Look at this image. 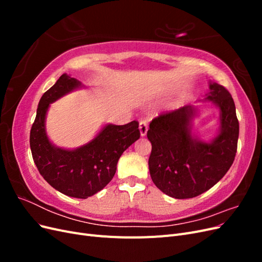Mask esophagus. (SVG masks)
Returning a JSON list of instances; mask_svg holds the SVG:
<instances>
[{"mask_svg": "<svg viewBox=\"0 0 262 262\" xmlns=\"http://www.w3.org/2000/svg\"><path fill=\"white\" fill-rule=\"evenodd\" d=\"M139 130H140V134L141 137H145L146 136V132L148 130V125L146 121H141L139 124Z\"/></svg>", "mask_w": 262, "mask_h": 262, "instance_id": "1", "label": "esophagus"}]
</instances>
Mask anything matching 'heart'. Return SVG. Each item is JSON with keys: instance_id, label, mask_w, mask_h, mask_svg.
Wrapping results in <instances>:
<instances>
[{"instance_id": "b5f03b06", "label": "heart", "mask_w": 262, "mask_h": 262, "mask_svg": "<svg viewBox=\"0 0 262 262\" xmlns=\"http://www.w3.org/2000/svg\"><path fill=\"white\" fill-rule=\"evenodd\" d=\"M156 93H158V94L164 93V89H162V87H158V89H156Z\"/></svg>"}]
</instances>
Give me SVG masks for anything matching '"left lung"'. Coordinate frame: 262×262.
Returning a JSON list of instances; mask_svg holds the SVG:
<instances>
[{
	"instance_id": "obj_1",
	"label": "left lung",
	"mask_w": 262,
	"mask_h": 262,
	"mask_svg": "<svg viewBox=\"0 0 262 262\" xmlns=\"http://www.w3.org/2000/svg\"><path fill=\"white\" fill-rule=\"evenodd\" d=\"M210 92L199 101H211L217 110L219 129L210 140L193 130L199 106H184L150 122L152 144L149 175L155 186L175 199H189L207 191L224 177L235 160L239 123L231 94L209 82Z\"/></svg>"
}]
</instances>
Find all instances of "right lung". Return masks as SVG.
I'll list each match as a JSON object with an SVG mask.
<instances>
[{
    "label": "right lung",
    "mask_w": 262,
    "mask_h": 262,
    "mask_svg": "<svg viewBox=\"0 0 262 262\" xmlns=\"http://www.w3.org/2000/svg\"><path fill=\"white\" fill-rule=\"evenodd\" d=\"M82 89H86L82 82L64 73L42 95L30 130V149L39 172L51 187L66 195L87 199L114 178L119 158L139 140L140 131L138 121L106 123L86 144L75 148L55 145L46 129L50 105Z\"/></svg>",
    "instance_id": "1"
}]
</instances>
